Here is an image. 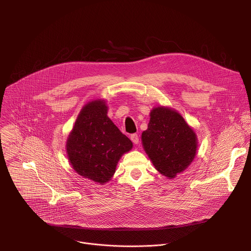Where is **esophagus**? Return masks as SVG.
I'll use <instances>...</instances> for the list:
<instances>
[{"mask_svg":"<svg viewBox=\"0 0 251 251\" xmlns=\"http://www.w3.org/2000/svg\"><path fill=\"white\" fill-rule=\"evenodd\" d=\"M130 138H131V140H132L134 144H138V143H139V136L137 134H132L130 136Z\"/></svg>","mask_w":251,"mask_h":251,"instance_id":"obj_1","label":"esophagus"}]
</instances>
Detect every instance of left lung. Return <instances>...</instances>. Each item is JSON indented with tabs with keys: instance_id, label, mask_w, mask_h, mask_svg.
<instances>
[{
	"instance_id": "obj_1",
	"label": "left lung",
	"mask_w": 251,
	"mask_h": 251,
	"mask_svg": "<svg viewBox=\"0 0 251 251\" xmlns=\"http://www.w3.org/2000/svg\"><path fill=\"white\" fill-rule=\"evenodd\" d=\"M142 145L156 170L169 178L185 171L195 159L198 139L182 115L169 107H155Z\"/></svg>"
}]
</instances>
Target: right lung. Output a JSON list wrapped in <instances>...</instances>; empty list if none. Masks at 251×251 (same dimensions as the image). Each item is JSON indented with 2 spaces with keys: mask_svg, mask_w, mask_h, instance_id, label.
<instances>
[{
  "mask_svg": "<svg viewBox=\"0 0 251 251\" xmlns=\"http://www.w3.org/2000/svg\"><path fill=\"white\" fill-rule=\"evenodd\" d=\"M104 100L88 102L66 141L70 165L83 177L105 184L113 176L118 161L133 144L107 116Z\"/></svg>",
  "mask_w": 251,
  "mask_h": 251,
  "instance_id": "add662e5",
  "label": "right lung"
}]
</instances>
